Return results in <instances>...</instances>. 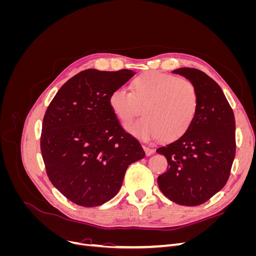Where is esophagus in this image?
<instances>
[{
	"label": "esophagus",
	"instance_id": "obj_1",
	"mask_svg": "<svg viewBox=\"0 0 256 256\" xmlns=\"http://www.w3.org/2000/svg\"><path fill=\"white\" fill-rule=\"evenodd\" d=\"M143 148H144V152L147 156H150V154H152L154 152V148H152V147L147 146V145H143Z\"/></svg>",
	"mask_w": 256,
	"mask_h": 256
}]
</instances>
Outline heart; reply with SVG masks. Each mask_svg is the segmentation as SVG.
I'll use <instances>...</instances> for the list:
<instances>
[{
  "instance_id": "b5f03b06",
  "label": "heart",
  "mask_w": 256,
  "mask_h": 256,
  "mask_svg": "<svg viewBox=\"0 0 256 256\" xmlns=\"http://www.w3.org/2000/svg\"><path fill=\"white\" fill-rule=\"evenodd\" d=\"M109 106L124 125L136 116L142 118L127 127L143 141L159 138L171 142L182 138L194 122L198 96L191 81L161 72H145L131 82V92L124 86L109 95Z\"/></svg>"
}]
</instances>
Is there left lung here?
<instances>
[{
  "label": "left lung",
  "mask_w": 256,
  "mask_h": 256,
  "mask_svg": "<svg viewBox=\"0 0 256 256\" xmlns=\"http://www.w3.org/2000/svg\"><path fill=\"white\" fill-rule=\"evenodd\" d=\"M173 72L194 85L198 108L187 132L157 150L168 160L158 186L173 202L198 206L220 191L230 177L236 152L234 112L218 83L205 72L187 67Z\"/></svg>",
  "instance_id": "8db88e82"
}]
</instances>
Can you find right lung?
Wrapping results in <instances>:
<instances>
[{
  "instance_id": "1",
  "label": "right lung",
  "mask_w": 256,
  "mask_h": 256,
  "mask_svg": "<svg viewBox=\"0 0 256 256\" xmlns=\"http://www.w3.org/2000/svg\"><path fill=\"white\" fill-rule=\"evenodd\" d=\"M134 72L86 69L69 79L42 120L40 150L50 182L72 203L94 207L116 196L129 164L145 157L109 106Z\"/></svg>"
}]
</instances>
